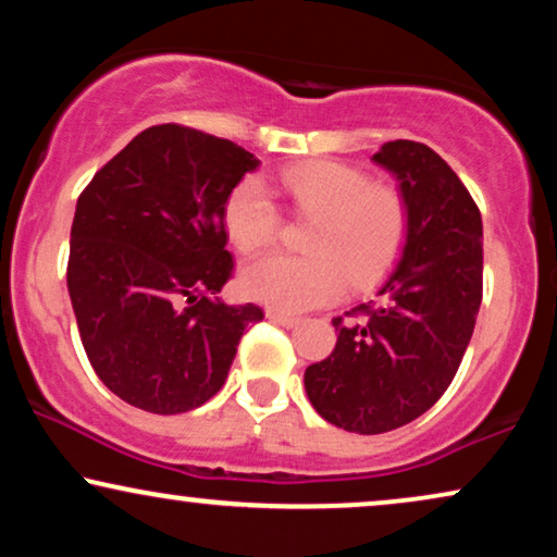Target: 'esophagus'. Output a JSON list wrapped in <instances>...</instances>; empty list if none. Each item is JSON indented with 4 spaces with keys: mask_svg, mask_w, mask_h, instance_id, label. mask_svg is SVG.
<instances>
[{
    "mask_svg": "<svg viewBox=\"0 0 557 557\" xmlns=\"http://www.w3.org/2000/svg\"><path fill=\"white\" fill-rule=\"evenodd\" d=\"M267 319L270 321H274V323H280V326H285V329H295L300 323V319L298 315H287V313H283V311H267Z\"/></svg>",
    "mask_w": 557,
    "mask_h": 557,
    "instance_id": "34e87169",
    "label": "esophagus"
}]
</instances>
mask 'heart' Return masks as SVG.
<instances>
[{"label": "heart", "instance_id": "1", "mask_svg": "<svg viewBox=\"0 0 557 557\" xmlns=\"http://www.w3.org/2000/svg\"><path fill=\"white\" fill-rule=\"evenodd\" d=\"M300 215L313 218L306 257L264 255L238 274L246 298L277 311H308L347 287L375 285L396 264L408 236V206L396 187L368 182L334 161H306L280 177ZM226 231L238 251L264 249L280 231V213L259 180H244L226 200Z\"/></svg>", "mask_w": 557, "mask_h": 557}]
</instances>
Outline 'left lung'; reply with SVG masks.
Returning a JSON list of instances; mask_svg holds the SVG:
<instances>
[{"label":"left lung","mask_w":557,"mask_h":557,"mask_svg":"<svg viewBox=\"0 0 557 557\" xmlns=\"http://www.w3.org/2000/svg\"><path fill=\"white\" fill-rule=\"evenodd\" d=\"M408 206L400 259L375 298L334 319L326 360L302 375L308 400L329 424L383 434L419 419L453 383L483 290V223L447 161L417 140L372 153Z\"/></svg>","instance_id":"8db88e82"}]
</instances>
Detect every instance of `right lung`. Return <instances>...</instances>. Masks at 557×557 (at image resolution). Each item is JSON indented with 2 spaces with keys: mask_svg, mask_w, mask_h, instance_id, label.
<instances>
[{
  "mask_svg": "<svg viewBox=\"0 0 557 557\" xmlns=\"http://www.w3.org/2000/svg\"><path fill=\"white\" fill-rule=\"evenodd\" d=\"M259 159L182 125L140 131L76 200L69 298L91 368L125 404L193 411L226 383L255 302L228 306L226 200Z\"/></svg>",
  "mask_w": 557,
  "mask_h": 557,
  "instance_id": "1",
  "label": "right lung"
}]
</instances>
